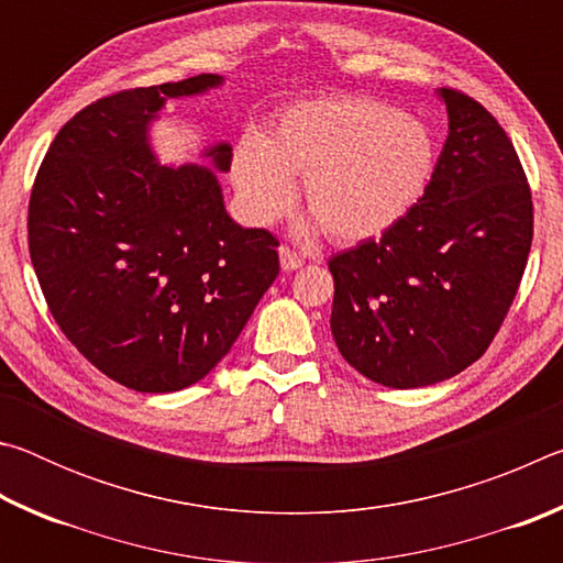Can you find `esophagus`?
Instances as JSON below:
<instances>
[{
  "label": "esophagus",
  "mask_w": 563,
  "mask_h": 563,
  "mask_svg": "<svg viewBox=\"0 0 563 563\" xmlns=\"http://www.w3.org/2000/svg\"><path fill=\"white\" fill-rule=\"evenodd\" d=\"M302 255H298L295 251H290L288 245H280V265L283 271H298L302 268Z\"/></svg>",
  "instance_id": "34e87169"
}]
</instances>
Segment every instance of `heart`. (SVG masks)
Masks as SVG:
<instances>
[{"label": "heart", "instance_id": "obj_1", "mask_svg": "<svg viewBox=\"0 0 563 563\" xmlns=\"http://www.w3.org/2000/svg\"><path fill=\"white\" fill-rule=\"evenodd\" d=\"M434 146L422 121L369 99L298 103L268 139L245 133L233 151V184L258 223L302 201L328 238L357 243L385 233L417 203Z\"/></svg>", "mask_w": 563, "mask_h": 563}]
</instances>
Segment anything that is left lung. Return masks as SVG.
I'll return each mask as SVG.
<instances>
[{
	"label": "left lung",
	"instance_id": "8db88e82",
	"mask_svg": "<svg viewBox=\"0 0 563 563\" xmlns=\"http://www.w3.org/2000/svg\"><path fill=\"white\" fill-rule=\"evenodd\" d=\"M440 97L450 133L424 196L383 235L328 261L338 350L393 389L442 383L487 352L533 238L531 188L507 131L464 91Z\"/></svg>",
	"mask_w": 563,
	"mask_h": 563
}]
</instances>
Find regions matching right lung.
I'll return each instance as SVG.
<instances>
[{"instance_id":"right-lung-1","label":"right lung","mask_w":563,"mask_h":563,"mask_svg":"<svg viewBox=\"0 0 563 563\" xmlns=\"http://www.w3.org/2000/svg\"><path fill=\"white\" fill-rule=\"evenodd\" d=\"M223 79L109 93L64 123L30 196V255L56 325L93 367L136 393L198 383L278 278V238L225 213L206 166H161L148 123L166 99ZM231 168V146L211 151Z\"/></svg>"}]
</instances>
